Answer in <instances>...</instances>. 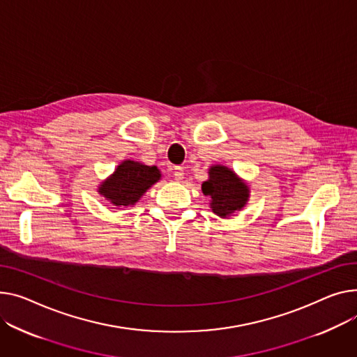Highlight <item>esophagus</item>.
Masks as SVG:
<instances>
[{
	"instance_id": "esophagus-1",
	"label": "esophagus",
	"mask_w": 357,
	"mask_h": 357,
	"mask_svg": "<svg viewBox=\"0 0 357 357\" xmlns=\"http://www.w3.org/2000/svg\"><path fill=\"white\" fill-rule=\"evenodd\" d=\"M174 176H175V181H182L183 179V168H181V166H175Z\"/></svg>"
}]
</instances>
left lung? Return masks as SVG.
<instances>
[{"label":"left lung","instance_id":"8db88e82","mask_svg":"<svg viewBox=\"0 0 357 357\" xmlns=\"http://www.w3.org/2000/svg\"><path fill=\"white\" fill-rule=\"evenodd\" d=\"M202 192L211 198L212 211L222 218L240 211L248 199V186L221 165L209 169V179L202 183Z\"/></svg>","mask_w":357,"mask_h":357}]
</instances>
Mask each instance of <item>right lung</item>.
I'll list each match as a JSON object with an SVG mask.
<instances>
[{"label": "right lung", "mask_w": 357, "mask_h": 357, "mask_svg": "<svg viewBox=\"0 0 357 357\" xmlns=\"http://www.w3.org/2000/svg\"><path fill=\"white\" fill-rule=\"evenodd\" d=\"M160 178L156 166L125 160L117 166L114 174L100 185V194L116 206H128L139 201Z\"/></svg>", "instance_id": "right-lung-1"}]
</instances>
